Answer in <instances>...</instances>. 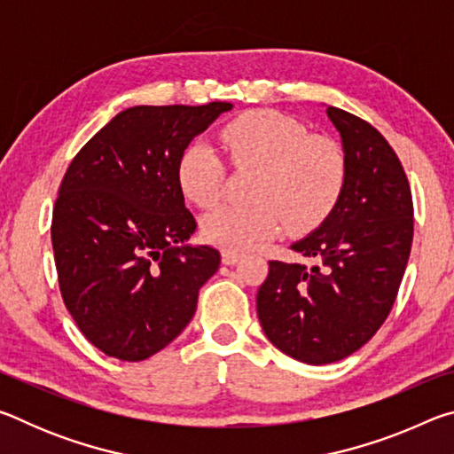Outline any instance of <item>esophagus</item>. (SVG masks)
Here are the masks:
<instances>
[{
	"instance_id": "esophagus-1",
	"label": "esophagus",
	"mask_w": 454,
	"mask_h": 454,
	"mask_svg": "<svg viewBox=\"0 0 454 454\" xmlns=\"http://www.w3.org/2000/svg\"><path fill=\"white\" fill-rule=\"evenodd\" d=\"M240 258H242L240 252H234V250H222V264H226V266H234Z\"/></svg>"
}]
</instances>
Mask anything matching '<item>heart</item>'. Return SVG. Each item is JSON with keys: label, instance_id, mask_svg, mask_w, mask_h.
I'll return each instance as SVG.
<instances>
[{"label": "heart", "instance_id": "obj_1", "mask_svg": "<svg viewBox=\"0 0 454 454\" xmlns=\"http://www.w3.org/2000/svg\"><path fill=\"white\" fill-rule=\"evenodd\" d=\"M220 144L238 170H256L252 204H224L202 218L206 242L246 250L284 228L304 232L318 226L340 198L347 160L334 140L309 134L301 121L272 110L246 112L220 129ZM226 168L206 144H190L176 164L182 196L198 208L220 200Z\"/></svg>", "mask_w": 454, "mask_h": 454}]
</instances>
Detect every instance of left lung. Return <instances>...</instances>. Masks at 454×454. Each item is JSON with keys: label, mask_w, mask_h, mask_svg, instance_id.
I'll return each mask as SVG.
<instances>
[{"label": "left lung", "mask_w": 454, "mask_h": 454, "mask_svg": "<svg viewBox=\"0 0 454 454\" xmlns=\"http://www.w3.org/2000/svg\"><path fill=\"white\" fill-rule=\"evenodd\" d=\"M342 137L347 182L333 212L290 246L310 264L270 260L256 309L264 334L306 364L347 358L371 340L396 301L412 244L404 168L368 121L330 106Z\"/></svg>", "instance_id": "obj_1"}]
</instances>
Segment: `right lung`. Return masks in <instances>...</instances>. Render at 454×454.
<instances>
[{"instance_id": "obj_1", "label": "right lung", "mask_w": 454, "mask_h": 454, "mask_svg": "<svg viewBox=\"0 0 454 454\" xmlns=\"http://www.w3.org/2000/svg\"><path fill=\"white\" fill-rule=\"evenodd\" d=\"M228 102L134 106L75 153L59 184L51 244L59 292L82 334L137 363L168 347L196 312L220 252L184 244L196 220L176 164Z\"/></svg>"}]
</instances>
